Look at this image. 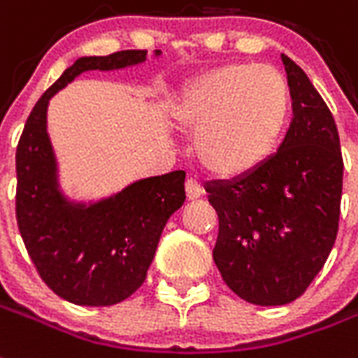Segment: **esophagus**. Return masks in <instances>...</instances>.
<instances>
[{"instance_id":"obj_1","label":"esophagus","mask_w":358,"mask_h":358,"mask_svg":"<svg viewBox=\"0 0 358 358\" xmlns=\"http://www.w3.org/2000/svg\"><path fill=\"white\" fill-rule=\"evenodd\" d=\"M185 190H187L188 199H198L201 198V194H203V188H201V185H199L196 179H188V181L185 182Z\"/></svg>"}]
</instances>
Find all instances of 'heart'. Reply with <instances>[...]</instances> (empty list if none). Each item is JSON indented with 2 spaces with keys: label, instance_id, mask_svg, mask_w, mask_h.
Returning a JSON list of instances; mask_svg holds the SVG:
<instances>
[{
  "label": "heart",
  "instance_id": "obj_1",
  "mask_svg": "<svg viewBox=\"0 0 358 358\" xmlns=\"http://www.w3.org/2000/svg\"><path fill=\"white\" fill-rule=\"evenodd\" d=\"M289 106V87L276 69L231 63L190 80L173 115L181 129L196 134L194 151L205 170L241 177L273 157Z\"/></svg>",
  "mask_w": 358,
  "mask_h": 358
}]
</instances>
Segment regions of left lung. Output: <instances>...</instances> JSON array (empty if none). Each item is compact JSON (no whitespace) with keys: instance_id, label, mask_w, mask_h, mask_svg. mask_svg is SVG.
<instances>
[{"instance_id":"obj_1","label":"left lung","mask_w":358,"mask_h":358,"mask_svg":"<svg viewBox=\"0 0 358 358\" xmlns=\"http://www.w3.org/2000/svg\"><path fill=\"white\" fill-rule=\"evenodd\" d=\"M293 119L259 170L205 185L218 215L213 259L243 301L282 306L317 276L338 234L343 160L325 101L301 66L282 54Z\"/></svg>"}]
</instances>
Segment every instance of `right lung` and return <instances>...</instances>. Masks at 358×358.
I'll return each mask as SVG.
<instances>
[{
  "label": "right lung",
  "instance_id": "obj_1",
  "mask_svg": "<svg viewBox=\"0 0 358 358\" xmlns=\"http://www.w3.org/2000/svg\"><path fill=\"white\" fill-rule=\"evenodd\" d=\"M145 57L148 50H123L74 61L38 99L16 148V222L27 254L44 284L80 306H112L143 284L168 218L187 198L185 171L140 179L95 203L71 201L57 182L46 110L85 71H115Z\"/></svg>",
  "mask_w": 358,
  "mask_h": 358
}]
</instances>
